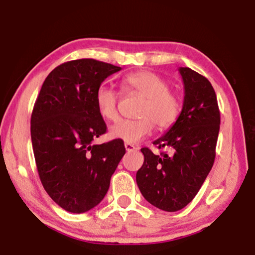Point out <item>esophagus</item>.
<instances>
[{
    "mask_svg": "<svg viewBox=\"0 0 255 255\" xmlns=\"http://www.w3.org/2000/svg\"><path fill=\"white\" fill-rule=\"evenodd\" d=\"M125 148H126V150H127L128 152L134 151V150H137L138 149L137 146H135V145H132V144H129V143H125Z\"/></svg>",
    "mask_w": 255,
    "mask_h": 255,
    "instance_id": "34e87169",
    "label": "esophagus"
}]
</instances>
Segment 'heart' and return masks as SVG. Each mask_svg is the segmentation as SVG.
I'll use <instances>...</instances> for the list:
<instances>
[{"label":"heart","instance_id":"b5f03b06","mask_svg":"<svg viewBox=\"0 0 255 255\" xmlns=\"http://www.w3.org/2000/svg\"><path fill=\"white\" fill-rule=\"evenodd\" d=\"M123 90L126 95L142 97L136 120H120L110 128L111 138L120 139L129 144H135L146 137L153 127L166 129L177 121L180 113V100L171 91L170 83L158 74L149 70L136 71L123 81ZM96 106L104 119L116 121L119 118L120 93L106 85L97 89Z\"/></svg>","mask_w":255,"mask_h":255}]
</instances>
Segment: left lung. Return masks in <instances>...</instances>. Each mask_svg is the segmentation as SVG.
Here are the masks:
<instances>
[{
	"mask_svg": "<svg viewBox=\"0 0 255 255\" xmlns=\"http://www.w3.org/2000/svg\"><path fill=\"white\" fill-rule=\"evenodd\" d=\"M184 104L178 119L166 134L153 141L171 153L155 155L142 148L144 162L136 182L144 199L165 211H178L198 194L215 160L221 116L216 93L206 77L180 67Z\"/></svg>",
	"mask_w": 255,
	"mask_h": 255,
	"instance_id": "8db88e82",
	"label": "left lung"
}]
</instances>
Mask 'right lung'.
I'll use <instances>...</instances> for the list:
<instances>
[{"label":"right lung","instance_id":"1","mask_svg":"<svg viewBox=\"0 0 255 255\" xmlns=\"http://www.w3.org/2000/svg\"><path fill=\"white\" fill-rule=\"evenodd\" d=\"M120 67L93 59L60 64L42 84L31 117V139L45 191L62 209L82 214L106 195L126 149L120 139L93 144L106 132L96 91Z\"/></svg>","mask_w":255,"mask_h":255}]
</instances>
